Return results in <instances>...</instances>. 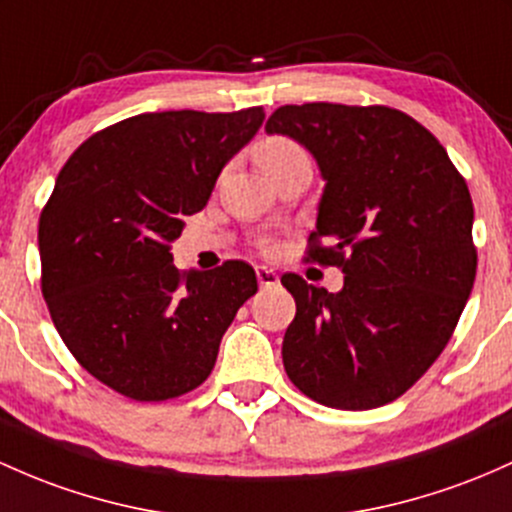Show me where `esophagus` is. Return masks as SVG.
Wrapping results in <instances>:
<instances>
[{
    "label": "esophagus",
    "mask_w": 512,
    "mask_h": 512,
    "mask_svg": "<svg viewBox=\"0 0 512 512\" xmlns=\"http://www.w3.org/2000/svg\"><path fill=\"white\" fill-rule=\"evenodd\" d=\"M257 282H260L262 289H269V286H277L279 284V274L274 272L272 267H257Z\"/></svg>",
    "instance_id": "esophagus-1"
}]
</instances>
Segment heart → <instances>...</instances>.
<instances>
[{
	"mask_svg": "<svg viewBox=\"0 0 512 512\" xmlns=\"http://www.w3.org/2000/svg\"><path fill=\"white\" fill-rule=\"evenodd\" d=\"M255 157L257 165L262 167V172L277 170V167L289 165V162L308 160L301 145H296L294 140L289 138H265L262 143H257Z\"/></svg>",
	"mask_w": 512,
	"mask_h": 512,
	"instance_id": "heart-1",
	"label": "heart"
}]
</instances>
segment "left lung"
Instances as JSON below:
<instances>
[{"label": "left lung", "mask_w": 512, "mask_h": 512, "mask_svg": "<svg viewBox=\"0 0 512 512\" xmlns=\"http://www.w3.org/2000/svg\"><path fill=\"white\" fill-rule=\"evenodd\" d=\"M265 131L316 160L325 187L308 255L345 272L338 294L282 277L296 301L286 374L323 406H384L440 357L474 286L466 182L428 128L389 106H282Z\"/></svg>", "instance_id": "1"}]
</instances>
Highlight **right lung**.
Returning a JSON list of instances; mask_svg holds the SVG:
<instances>
[{"label": "right lung", "instance_id": "right-lung-1", "mask_svg": "<svg viewBox=\"0 0 512 512\" xmlns=\"http://www.w3.org/2000/svg\"><path fill=\"white\" fill-rule=\"evenodd\" d=\"M262 121L260 106L140 114L84 140L60 170L38 223L43 296L67 350L109 389L165 401L211 374L255 269L182 274L170 250Z\"/></svg>", "mask_w": 512, "mask_h": 512}]
</instances>
